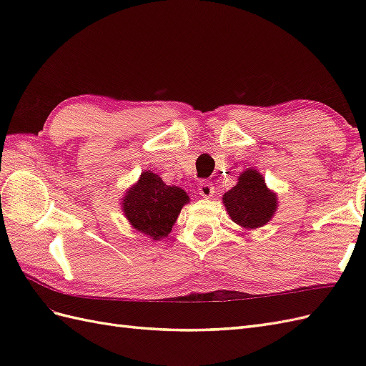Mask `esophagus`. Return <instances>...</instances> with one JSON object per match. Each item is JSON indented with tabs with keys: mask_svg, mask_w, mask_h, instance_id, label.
<instances>
[{
	"mask_svg": "<svg viewBox=\"0 0 366 366\" xmlns=\"http://www.w3.org/2000/svg\"><path fill=\"white\" fill-rule=\"evenodd\" d=\"M198 194H200L203 198H210L215 194L214 186L210 182H200L198 183Z\"/></svg>",
	"mask_w": 366,
	"mask_h": 366,
	"instance_id": "esophagus-1",
	"label": "esophagus"
}]
</instances>
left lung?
<instances>
[{
  "label": "left lung",
  "instance_id": "8db88e82",
  "mask_svg": "<svg viewBox=\"0 0 366 366\" xmlns=\"http://www.w3.org/2000/svg\"><path fill=\"white\" fill-rule=\"evenodd\" d=\"M230 219L244 230L265 226L278 209V194L269 189L264 177L254 168L238 175L237 184L223 195Z\"/></svg>",
  "mask_w": 366,
  "mask_h": 366
}]
</instances>
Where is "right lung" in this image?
Listing matches in <instances>:
<instances>
[{
  "instance_id": "obj_1",
  "label": "right lung",
  "mask_w": 366,
  "mask_h": 366,
  "mask_svg": "<svg viewBox=\"0 0 366 366\" xmlns=\"http://www.w3.org/2000/svg\"><path fill=\"white\" fill-rule=\"evenodd\" d=\"M191 202L179 186H168L157 174L143 171L122 197L120 209L132 229L154 241L168 237L183 206Z\"/></svg>"
}]
</instances>
